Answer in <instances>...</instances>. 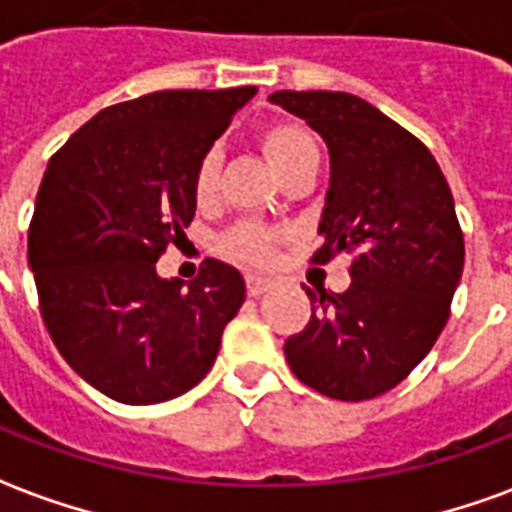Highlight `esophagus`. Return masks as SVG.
I'll use <instances>...</instances> for the list:
<instances>
[{"label":"esophagus","instance_id":"1","mask_svg":"<svg viewBox=\"0 0 512 512\" xmlns=\"http://www.w3.org/2000/svg\"><path fill=\"white\" fill-rule=\"evenodd\" d=\"M271 287H273V279H265V276H255V273H249V276H247V292L252 295V298L263 295V292H268Z\"/></svg>","mask_w":512,"mask_h":512}]
</instances>
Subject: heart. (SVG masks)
<instances>
[{
	"label": "heart",
	"mask_w": 512,
	"mask_h": 512,
	"mask_svg": "<svg viewBox=\"0 0 512 512\" xmlns=\"http://www.w3.org/2000/svg\"><path fill=\"white\" fill-rule=\"evenodd\" d=\"M260 144H263L268 161L273 169L282 177L284 171L298 166L311 155H317V142L308 134L306 126H300L295 120H273L260 131ZM220 150H206L193 169V198L198 204H209L217 193V182H220ZM284 241V230L265 225V222H239L220 239V252L230 260L241 265H252V268H263L271 265L279 247Z\"/></svg>",
	"instance_id": "obj_1"
}]
</instances>
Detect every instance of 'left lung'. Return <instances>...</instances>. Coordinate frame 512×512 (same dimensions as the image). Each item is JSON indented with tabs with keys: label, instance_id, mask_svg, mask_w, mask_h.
Wrapping results in <instances>:
<instances>
[{
	"label": "left lung",
	"instance_id": "left-lung-1",
	"mask_svg": "<svg viewBox=\"0 0 512 512\" xmlns=\"http://www.w3.org/2000/svg\"><path fill=\"white\" fill-rule=\"evenodd\" d=\"M330 150V190L311 263L349 252L346 292L308 290L290 335L292 373L319 395L360 403L395 389L435 346L464 268L454 195L424 144L360 96L276 91Z\"/></svg>",
	"mask_w": 512,
	"mask_h": 512
}]
</instances>
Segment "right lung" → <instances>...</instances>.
I'll return each mask as SVG.
<instances>
[{
  "label": "right lung",
  "instance_id": "obj_1",
  "mask_svg": "<svg viewBox=\"0 0 512 512\" xmlns=\"http://www.w3.org/2000/svg\"><path fill=\"white\" fill-rule=\"evenodd\" d=\"M255 85L158 91L101 109L50 158L29 225L39 314L69 365L99 392L152 405L214 365L247 287L204 260L187 290L155 263L193 222V169Z\"/></svg>",
  "mask_w": 512,
  "mask_h": 512
}]
</instances>
